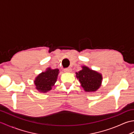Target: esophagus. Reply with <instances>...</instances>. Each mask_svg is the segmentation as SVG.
<instances>
[{
    "mask_svg": "<svg viewBox=\"0 0 134 134\" xmlns=\"http://www.w3.org/2000/svg\"><path fill=\"white\" fill-rule=\"evenodd\" d=\"M71 68H66V69H64V71L65 72H71Z\"/></svg>",
    "mask_w": 134,
    "mask_h": 134,
    "instance_id": "obj_1",
    "label": "esophagus"
}]
</instances>
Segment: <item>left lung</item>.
<instances>
[{
    "instance_id": "1",
    "label": "left lung",
    "mask_w": 134,
    "mask_h": 134,
    "mask_svg": "<svg viewBox=\"0 0 134 134\" xmlns=\"http://www.w3.org/2000/svg\"><path fill=\"white\" fill-rule=\"evenodd\" d=\"M82 68V70L76 72V76L81 86L86 92H96L101 85L102 75L85 65Z\"/></svg>"
}]
</instances>
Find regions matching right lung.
Returning <instances> with one entry per match:
<instances>
[{"label": "right lung", "instance_id": "add662e5", "mask_svg": "<svg viewBox=\"0 0 134 134\" xmlns=\"http://www.w3.org/2000/svg\"><path fill=\"white\" fill-rule=\"evenodd\" d=\"M59 70L48 68L45 72H42L36 78L34 83L36 89L41 93H46L52 89L56 83L59 72Z\"/></svg>", "mask_w": 134, "mask_h": 134}]
</instances>
